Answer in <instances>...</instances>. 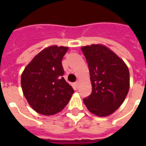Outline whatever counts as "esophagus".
Returning <instances> with one entry per match:
<instances>
[{"label":"esophagus","instance_id":"1","mask_svg":"<svg viewBox=\"0 0 146 146\" xmlns=\"http://www.w3.org/2000/svg\"><path fill=\"white\" fill-rule=\"evenodd\" d=\"M78 88H79V82H76L75 83H74V89H76V90H77Z\"/></svg>","mask_w":146,"mask_h":146}]
</instances>
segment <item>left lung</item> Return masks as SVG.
<instances>
[{"mask_svg": "<svg viewBox=\"0 0 146 146\" xmlns=\"http://www.w3.org/2000/svg\"><path fill=\"white\" fill-rule=\"evenodd\" d=\"M89 66L92 91L83 98L89 111L106 117L122 104L129 88V73L117 55L102 44L81 48Z\"/></svg>", "mask_w": 146, "mask_h": 146, "instance_id": "left-lung-1", "label": "left lung"}]
</instances>
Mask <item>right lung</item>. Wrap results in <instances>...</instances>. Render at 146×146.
<instances>
[{
	"mask_svg": "<svg viewBox=\"0 0 146 146\" xmlns=\"http://www.w3.org/2000/svg\"><path fill=\"white\" fill-rule=\"evenodd\" d=\"M67 50V47H48L38 53L23 72L24 96L41 114L53 115L62 111L73 94V89L63 77L61 60Z\"/></svg>",
	"mask_w": 146,
	"mask_h": 146,
	"instance_id": "right-lung-1",
	"label": "right lung"
}]
</instances>
